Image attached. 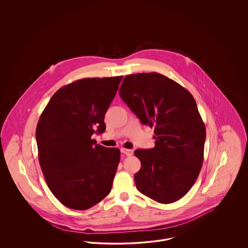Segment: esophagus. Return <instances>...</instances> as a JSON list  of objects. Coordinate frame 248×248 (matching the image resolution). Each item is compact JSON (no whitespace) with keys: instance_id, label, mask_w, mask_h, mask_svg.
I'll return each mask as SVG.
<instances>
[{"instance_id":"34e87169","label":"esophagus","mask_w":248,"mask_h":248,"mask_svg":"<svg viewBox=\"0 0 248 248\" xmlns=\"http://www.w3.org/2000/svg\"><path fill=\"white\" fill-rule=\"evenodd\" d=\"M121 152L124 154H125L126 156H131L134 154V151L133 150H130V149H125V148H122L121 149Z\"/></svg>"}]
</instances>
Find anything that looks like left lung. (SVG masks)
<instances>
[{
  "instance_id": "left-lung-1",
  "label": "left lung",
  "mask_w": 248,
  "mask_h": 248,
  "mask_svg": "<svg viewBox=\"0 0 248 248\" xmlns=\"http://www.w3.org/2000/svg\"><path fill=\"white\" fill-rule=\"evenodd\" d=\"M121 98L141 121L154 126L155 147L137 150L141 168L137 189L161 203L182 198L199 176L205 126L189 91L157 72L130 74L119 89Z\"/></svg>"
}]
</instances>
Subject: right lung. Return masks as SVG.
Returning a JSON list of instances; mask_svg holds the SVG:
<instances>
[{"label": "right lung", "mask_w": 248, "mask_h": 248, "mask_svg": "<svg viewBox=\"0 0 248 248\" xmlns=\"http://www.w3.org/2000/svg\"><path fill=\"white\" fill-rule=\"evenodd\" d=\"M123 76L84 78L59 89L36 128L38 158L48 188L65 206L86 210L109 193L120 150L91 137L106 129L104 118Z\"/></svg>", "instance_id": "obj_1"}]
</instances>
